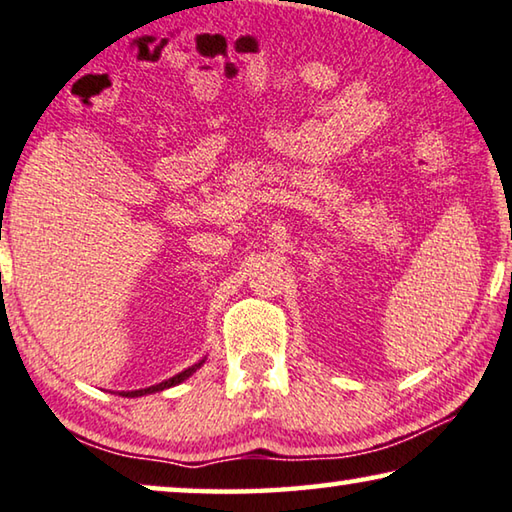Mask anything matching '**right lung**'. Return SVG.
Masks as SVG:
<instances>
[{"instance_id": "add662e5", "label": "right lung", "mask_w": 512, "mask_h": 512, "mask_svg": "<svg viewBox=\"0 0 512 512\" xmlns=\"http://www.w3.org/2000/svg\"><path fill=\"white\" fill-rule=\"evenodd\" d=\"M203 361H206V359H201L199 364H194V366H190V368H185L183 373H178V375H174V377H169V380H164V382H160V384H153V387L135 389V391H119V396H123V398H139V396H148V393H155V391H164V389H169V387H176V384L185 382L187 377H192L196 371H199V368L203 366Z\"/></svg>"}]
</instances>
